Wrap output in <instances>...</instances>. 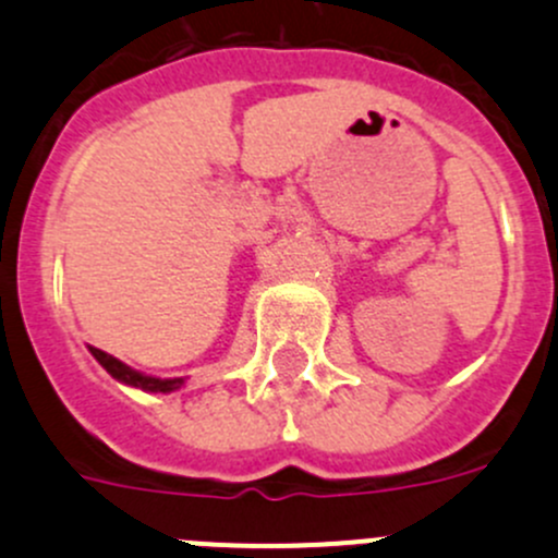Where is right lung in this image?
<instances>
[{
    "mask_svg": "<svg viewBox=\"0 0 558 558\" xmlns=\"http://www.w3.org/2000/svg\"><path fill=\"white\" fill-rule=\"evenodd\" d=\"M92 353H94V359H97V362L107 369V373L112 375V378H118V380H121V384L143 388V391H161V393H167V391H174V388H180V384H183V380H180V378H172V380L148 378V375H143V373H137V369L126 367V364L118 362V359L110 356V353L99 351V348H92Z\"/></svg>",
    "mask_w": 558,
    "mask_h": 558,
    "instance_id": "right-lung-1",
    "label": "right lung"
}]
</instances>
